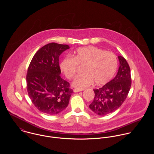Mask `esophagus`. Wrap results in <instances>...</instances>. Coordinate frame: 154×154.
<instances>
[{
	"instance_id": "esophagus-1",
	"label": "esophagus",
	"mask_w": 154,
	"mask_h": 154,
	"mask_svg": "<svg viewBox=\"0 0 154 154\" xmlns=\"http://www.w3.org/2000/svg\"><path fill=\"white\" fill-rule=\"evenodd\" d=\"M83 91V89H73L74 92H80V91Z\"/></svg>"
}]
</instances>
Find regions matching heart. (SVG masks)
I'll return each mask as SVG.
<instances>
[{"mask_svg":"<svg viewBox=\"0 0 154 154\" xmlns=\"http://www.w3.org/2000/svg\"><path fill=\"white\" fill-rule=\"evenodd\" d=\"M79 65L84 66L85 73L74 78L72 85L83 89L95 82L103 85L114 76L117 69V59L114 54L94 46L81 47L76 50L72 57H67L60 63V69L66 78L71 79L76 73Z\"/></svg>","mask_w":154,"mask_h":154,"instance_id":"heart-1","label":"heart"}]
</instances>
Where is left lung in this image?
<instances>
[{"mask_svg":"<svg viewBox=\"0 0 154 154\" xmlns=\"http://www.w3.org/2000/svg\"><path fill=\"white\" fill-rule=\"evenodd\" d=\"M120 66L116 77L103 87L94 89V99L89 108L99 116L117 110L126 99L131 87V69L126 60L118 56Z\"/></svg>","mask_w":154,"mask_h":154,"instance_id":"obj_1","label":"left lung"}]
</instances>
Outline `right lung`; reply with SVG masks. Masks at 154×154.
I'll return each mask as SVG.
<instances>
[{
    "instance_id": "right-lung-1",
    "label": "right lung",
    "mask_w": 154,
    "mask_h": 154,
    "mask_svg": "<svg viewBox=\"0 0 154 154\" xmlns=\"http://www.w3.org/2000/svg\"><path fill=\"white\" fill-rule=\"evenodd\" d=\"M69 46L51 43L38 50L26 74V89L35 107L48 115H55L68 106L73 90L60 76L59 56Z\"/></svg>"
}]
</instances>
